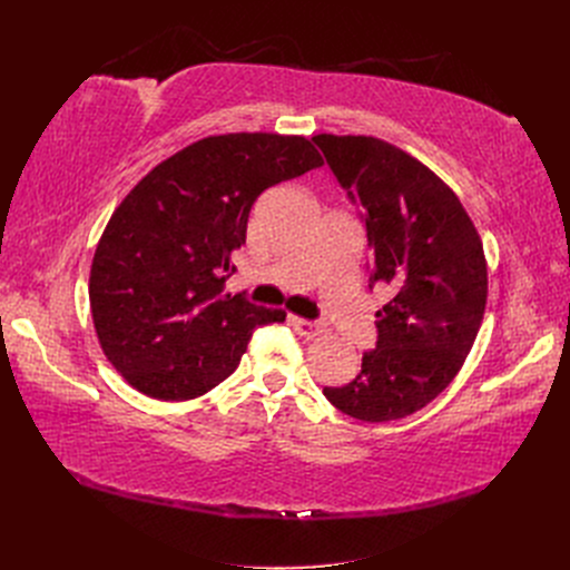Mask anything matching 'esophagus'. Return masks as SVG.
<instances>
[{
    "instance_id": "obj_1",
    "label": "esophagus",
    "mask_w": 570,
    "mask_h": 570,
    "mask_svg": "<svg viewBox=\"0 0 570 570\" xmlns=\"http://www.w3.org/2000/svg\"><path fill=\"white\" fill-rule=\"evenodd\" d=\"M288 323L293 325V331L305 337V340H314L321 335V323L318 321H309V318H301V316H291Z\"/></svg>"
}]
</instances>
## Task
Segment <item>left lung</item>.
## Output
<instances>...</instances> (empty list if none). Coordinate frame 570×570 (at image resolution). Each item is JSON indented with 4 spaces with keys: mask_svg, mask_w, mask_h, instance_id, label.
Returning a JSON list of instances; mask_svg holds the SVG:
<instances>
[{
    "mask_svg": "<svg viewBox=\"0 0 570 570\" xmlns=\"http://www.w3.org/2000/svg\"><path fill=\"white\" fill-rule=\"evenodd\" d=\"M312 140L351 203L361 205L370 288H391L361 374L342 387H323V395L357 421H397L445 391L481 331L483 243L453 189L404 149L372 136Z\"/></svg>",
    "mask_w": 570,
    "mask_h": 570,
    "instance_id": "8db88e82",
    "label": "left lung"
}]
</instances>
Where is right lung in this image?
<instances>
[{"mask_svg": "<svg viewBox=\"0 0 570 570\" xmlns=\"http://www.w3.org/2000/svg\"><path fill=\"white\" fill-rule=\"evenodd\" d=\"M323 166L303 136H207L149 170L117 205L89 269V307L112 367L147 397L185 402L228 379L252 333L284 309L224 293L254 200Z\"/></svg>", "mask_w": 570, "mask_h": 570, "instance_id": "right-lung-1", "label": "right lung"}]
</instances>
